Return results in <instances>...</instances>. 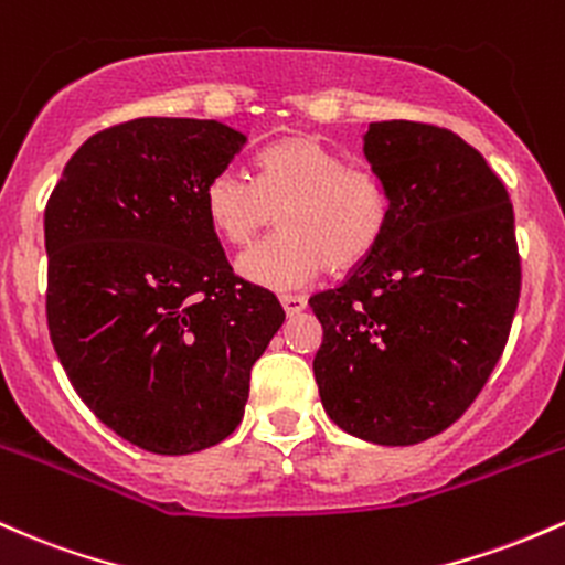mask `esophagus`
Listing matches in <instances>:
<instances>
[{
  "label": "esophagus",
  "mask_w": 565,
  "mask_h": 565,
  "mask_svg": "<svg viewBox=\"0 0 565 565\" xmlns=\"http://www.w3.org/2000/svg\"><path fill=\"white\" fill-rule=\"evenodd\" d=\"M282 307H285V315H299V312H303V307H307V299H303V296H282Z\"/></svg>",
  "instance_id": "1"
}]
</instances>
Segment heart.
Wrapping results in <instances>:
<instances>
[{
    "mask_svg": "<svg viewBox=\"0 0 565 565\" xmlns=\"http://www.w3.org/2000/svg\"><path fill=\"white\" fill-rule=\"evenodd\" d=\"M280 218L275 237L237 258V271L262 288L299 290L326 266L350 269L382 243L392 218V194L371 164L347 157L317 136H288L266 146L256 160V181L226 168L205 186L213 230L245 245Z\"/></svg>",
    "mask_w": 565,
    "mask_h": 565,
    "instance_id": "obj_1",
    "label": "heart"
}]
</instances>
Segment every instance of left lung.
Here are the masks:
<instances>
[{"instance_id":"obj_1","label":"left lung","mask_w":565,"mask_h":565,"mask_svg":"<svg viewBox=\"0 0 565 565\" xmlns=\"http://www.w3.org/2000/svg\"><path fill=\"white\" fill-rule=\"evenodd\" d=\"M392 218L376 250L309 307L326 414L379 446L440 435L480 395L521 296L515 213L483 154L427 122H371Z\"/></svg>"}]
</instances>
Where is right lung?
Masks as SVG:
<instances>
[{
    "label": "right lung",
    "instance_id": "add662e5",
    "mask_svg": "<svg viewBox=\"0 0 565 565\" xmlns=\"http://www.w3.org/2000/svg\"><path fill=\"white\" fill-rule=\"evenodd\" d=\"M243 146L215 119H130L74 151L44 207L50 339L82 403L143 451L230 437L285 320L234 275L205 213Z\"/></svg>",
    "mask_w": 565,
    "mask_h": 565
}]
</instances>
